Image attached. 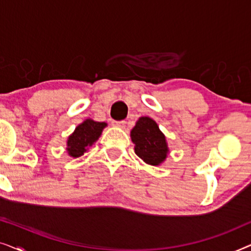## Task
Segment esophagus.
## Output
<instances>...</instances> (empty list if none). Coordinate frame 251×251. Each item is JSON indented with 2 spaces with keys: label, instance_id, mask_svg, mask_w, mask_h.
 <instances>
[{
  "label": "esophagus",
  "instance_id": "esophagus-1",
  "mask_svg": "<svg viewBox=\"0 0 251 251\" xmlns=\"http://www.w3.org/2000/svg\"><path fill=\"white\" fill-rule=\"evenodd\" d=\"M126 122L123 121V120H122V121H113L112 125L114 126H118V128L123 129V128H125V126H126Z\"/></svg>",
  "mask_w": 251,
  "mask_h": 251
}]
</instances>
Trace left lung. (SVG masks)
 Wrapping results in <instances>:
<instances>
[{
  "label": "left lung",
  "instance_id": "8db88e82",
  "mask_svg": "<svg viewBox=\"0 0 251 251\" xmlns=\"http://www.w3.org/2000/svg\"><path fill=\"white\" fill-rule=\"evenodd\" d=\"M135 144V153L144 162L151 166H159L169 153L166 136L161 132L159 126L149 116H142L130 132Z\"/></svg>",
  "mask_w": 251,
  "mask_h": 251
}]
</instances>
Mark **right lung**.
Instances as JSON below:
<instances>
[{"instance_id":"add662e5","label":"right lung","mask_w":251,"mask_h":251,"mask_svg":"<svg viewBox=\"0 0 251 251\" xmlns=\"http://www.w3.org/2000/svg\"><path fill=\"white\" fill-rule=\"evenodd\" d=\"M107 126L105 122H97L87 119L75 128L74 132L68 137L66 151L68 155L78 157L87 152L101 135L102 129Z\"/></svg>"}]
</instances>
